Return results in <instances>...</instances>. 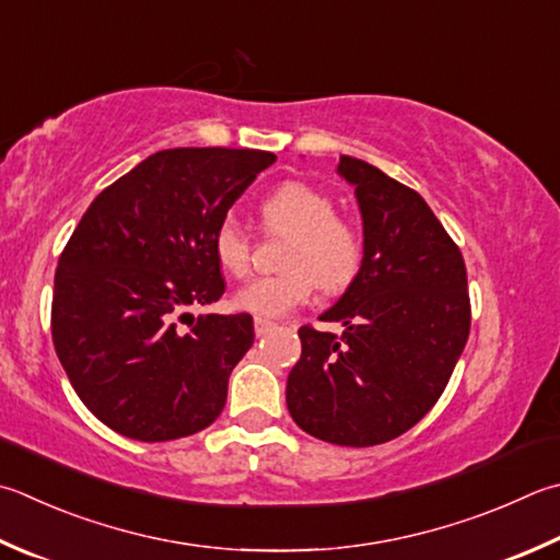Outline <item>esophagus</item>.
Wrapping results in <instances>:
<instances>
[{"instance_id":"1","label":"esophagus","mask_w":560,"mask_h":560,"mask_svg":"<svg viewBox=\"0 0 560 560\" xmlns=\"http://www.w3.org/2000/svg\"><path fill=\"white\" fill-rule=\"evenodd\" d=\"M276 329V324L268 319H256V336H266L268 331Z\"/></svg>"}]
</instances>
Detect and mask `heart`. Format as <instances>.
Wrapping results in <instances>:
<instances>
[{"instance_id":"heart-1","label":"heart","mask_w":560,"mask_h":560,"mask_svg":"<svg viewBox=\"0 0 560 560\" xmlns=\"http://www.w3.org/2000/svg\"><path fill=\"white\" fill-rule=\"evenodd\" d=\"M262 226L288 234L282 276L256 278L234 294V307L256 319L280 316L304 307L316 282L326 292H339L353 282L363 262V238L351 221L334 217V202L322 189L304 183H284L260 202ZM214 258L229 276L244 278L250 270V236L234 217L219 221L212 236Z\"/></svg>"}]
</instances>
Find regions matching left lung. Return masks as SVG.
Masks as SVG:
<instances>
[{
    "mask_svg": "<svg viewBox=\"0 0 560 560\" xmlns=\"http://www.w3.org/2000/svg\"><path fill=\"white\" fill-rule=\"evenodd\" d=\"M355 189L363 262L322 322L302 326V355L288 375V409L307 434L336 446H375L405 434L446 389L466 348V262L415 189L375 165L341 155Z\"/></svg>",
    "mask_w": 560,
    "mask_h": 560,
    "instance_id": "left-lung-1",
    "label": "left lung"
}]
</instances>
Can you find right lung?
Segmentation results:
<instances>
[{"instance_id": "1", "label": "right lung", "mask_w": 560, "mask_h": 560, "mask_svg": "<svg viewBox=\"0 0 560 560\" xmlns=\"http://www.w3.org/2000/svg\"><path fill=\"white\" fill-rule=\"evenodd\" d=\"M272 163L253 149L158 151L102 189L72 231L52 343L84 407L116 434L192 436L224 409L253 319L192 310L224 294L214 229Z\"/></svg>"}]
</instances>
